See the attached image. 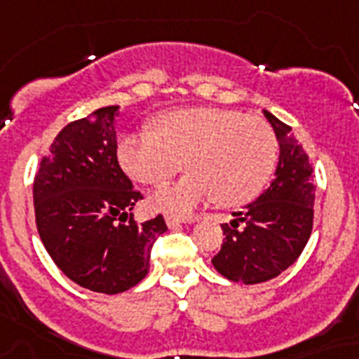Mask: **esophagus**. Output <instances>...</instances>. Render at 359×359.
Wrapping results in <instances>:
<instances>
[{"mask_svg":"<svg viewBox=\"0 0 359 359\" xmlns=\"http://www.w3.org/2000/svg\"><path fill=\"white\" fill-rule=\"evenodd\" d=\"M165 220H167V226L172 227V229L174 227H180L182 224H185V222H191L189 218H180V216H170V215H168Z\"/></svg>","mask_w":359,"mask_h":359,"instance_id":"esophagus-1","label":"esophagus"}]
</instances>
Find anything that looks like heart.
<instances>
[{
    "mask_svg": "<svg viewBox=\"0 0 359 359\" xmlns=\"http://www.w3.org/2000/svg\"><path fill=\"white\" fill-rule=\"evenodd\" d=\"M277 154L266 121L224 108L172 109L154 121V133L124 135L117 148L124 172L144 185L167 182L185 165L187 176L150 196V205L167 215H189L211 200L250 203L268 185Z\"/></svg>",
    "mask_w": 359,
    "mask_h": 359,
    "instance_id": "1",
    "label": "heart"
}]
</instances>
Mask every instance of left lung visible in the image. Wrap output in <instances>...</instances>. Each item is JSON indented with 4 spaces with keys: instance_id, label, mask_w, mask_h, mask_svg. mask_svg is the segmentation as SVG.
Segmentation results:
<instances>
[{
    "instance_id": "8db88e82",
    "label": "left lung",
    "mask_w": 359,
    "mask_h": 359,
    "mask_svg": "<svg viewBox=\"0 0 359 359\" xmlns=\"http://www.w3.org/2000/svg\"><path fill=\"white\" fill-rule=\"evenodd\" d=\"M279 141L275 180L229 224H222L224 244L212 266L233 283L275 279L303 253L313 226L316 185L312 165L292 128L264 109Z\"/></svg>"
}]
</instances>
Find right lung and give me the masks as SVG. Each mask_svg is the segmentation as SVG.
<instances>
[{
	"label": "right lung",
	"mask_w": 359,
	"mask_h": 359,
	"mask_svg": "<svg viewBox=\"0 0 359 359\" xmlns=\"http://www.w3.org/2000/svg\"><path fill=\"white\" fill-rule=\"evenodd\" d=\"M119 106L95 109L62 128L38 167L32 196L40 238L73 283L121 293L147 277L150 251L167 231L161 215L137 224L139 200L117 161Z\"/></svg>",
	"instance_id": "add662e5"
}]
</instances>
